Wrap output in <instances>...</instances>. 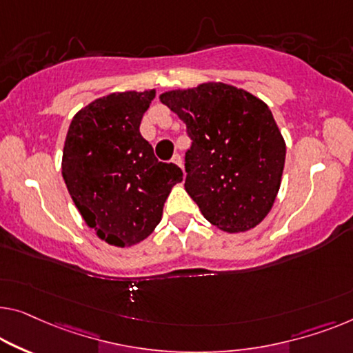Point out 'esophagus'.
<instances>
[{
    "mask_svg": "<svg viewBox=\"0 0 353 353\" xmlns=\"http://www.w3.org/2000/svg\"><path fill=\"white\" fill-rule=\"evenodd\" d=\"M172 163H174V165H177L179 168H181V170L183 171V163H182V159H181V155L179 154H176L174 157H172V160H171Z\"/></svg>",
    "mask_w": 353,
    "mask_h": 353,
    "instance_id": "obj_1",
    "label": "esophagus"
}]
</instances>
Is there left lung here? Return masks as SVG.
Here are the masks:
<instances>
[{
  "label": "left lung",
  "mask_w": 353,
  "mask_h": 353,
  "mask_svg": "<svg viewBox=\"0 0 353 353\" xmlns=\"http://www.w3.org/2000/svg\"><path fill=\"white\" fill-rule=\"evenodd\" d=\"M187 125L185 190L204 219L227 233L255 228L281 188L285 139L271 109L244 88L204 82L160 94Z\"/></svg>",
  "instance_id": "1"
}]
</instances>
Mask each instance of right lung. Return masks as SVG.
Returning <instances> with one entry per match:
<instances>
[{
    "mask_svg": "<svg viewBox=\"0 0 353 353\" xmlns=\"http://www.w3.org/2000/svg\"><path fill=\"white\" fill-rule=\"evenodd\" d=\"M155 90L115 92L77 110L63 147L72 201L101 241L131 247L152 234L182 171L155 159L139 126Z\"/></svg>",
    "mask_w": 353,
    "mask_h": 353,
    "instance_id": "add662e5",
    "label": "right lung"
}]
</instances>
